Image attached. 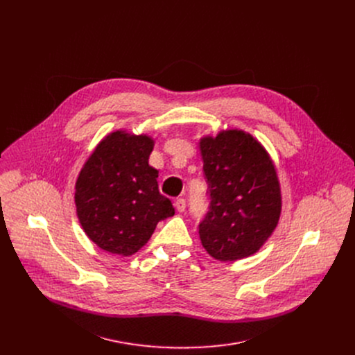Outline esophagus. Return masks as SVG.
Instances as JSON below:
<instances>
[{
  "instance_id": "34e87169",
  "label": "esophagus",
  "mask_w": 355,
  "mask_h": 355,
  "mask_svg": "<svg viewBox=\"0 0 355 355\" xmlns=\"http://www.w3.org/2000/svg\"><path fill=\"white\" fill-rule=\"evenodd\" d=\"M174 207L178 212H184L185 211V199L184 198H178L175 202H174Z\"/></svg>"
}]
</instances>
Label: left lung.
<instances>
[{"mask_svg": "<svg viewBox=\"0 0 355 355\" xmlns=\"http://www.w3.org/2000/svg\"><path fill=\"white\" fill-rule=\"evenodd\" d=\"M209 211L199 223L202 245L219 261L257 252L281 215V188L266 148L251 135L230 129L202 137Z\"/></svg>", "mask_w": 355, "mask_h": 355, "instance_id": "left-lung-1", "label": "left lung"}]
</instances>
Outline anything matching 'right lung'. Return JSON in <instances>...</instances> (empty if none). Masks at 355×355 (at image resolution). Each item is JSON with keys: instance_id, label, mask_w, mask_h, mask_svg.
<instances>
[{"instance_id": "1", "label": "right lung", "mask_w": 355, "mask_h": 355, "mask_svg": "<svg viewBox=\"0 0 355 355\" xmlns=\"http://www.w3.org/2000/svg\"><path fill=\"white\" fill-rule=\"evenodd\" d=\"M155 141L125 130L110 133L85 162L76 182V208L85 234L112 254L132 256L157 223L174 215L148 166Z\"/></svg>"}]
</instances>
